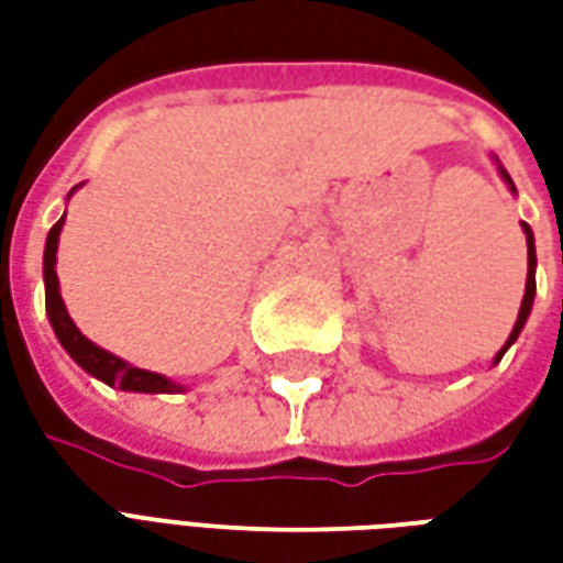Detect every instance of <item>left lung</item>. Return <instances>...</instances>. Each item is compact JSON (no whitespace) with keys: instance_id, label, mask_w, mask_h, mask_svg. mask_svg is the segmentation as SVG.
<instances>
[{"instance_id":"obj_1","label":"left lung","mask_w":563,"mask_h":563,"mask_svg":"<svg viewBox=\"0 0 563 563\" xmlns=\"http://www.w3.org/2000/svg\"><path fill=\"white\" fill-rule=\"evenodd\" d=\"M500 174H504V180L509 184V189L516 192V186H512V180H509V174L500 168ZM521 229H525V234H528V283H525V298H521V307H519V319H516V325H512V334L507 338V346L497 353L495 362H500L504 358V353H507L509 346L516 343V338L521 334V329H525V322H528V313H531V305H533V292H537V280H533V268H537V253H533V232L528 222H521Z\"/></svg>"}]
</instances>
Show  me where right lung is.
Segmentation results:
<instances>
[{
	"label": "right lung",
	"instance_id": "add662e5",
	"mask_svg": "<svg viewBox=\"0 0 563 563\" xmlns=\"http://www.w3.org/2000/svg\"><path fill=\"white\" fill-rule=\"evenodd\" d=\"M66 220V217H63ZM63 220L54 222V229L47 232V244H44V305H47V317L54 325L56 338L66 346V353L78 362L87 374L99 377L108 386H120L126 391H180L184 386H177L172 379L159 377V374H150L141 367L126 365L123 358L104 353L102 346H96L87 341L78 331V325L68 317L66 305H63V295H59V280H56V244H59V232H63Z\"/></svg>",
	"mask_w": 563,
	"mask_h": 563
}]
</instances>
